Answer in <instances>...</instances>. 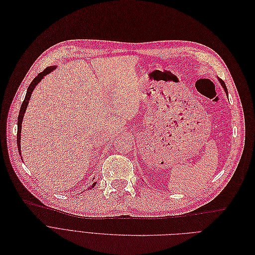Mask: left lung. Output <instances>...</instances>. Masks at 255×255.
<instances>
[{"label": "left lung", "mask_w": 255, "mask_h": 255, "mask_svg": "<svg viewBox=\"0 0 255 255\" xmlns=\"http://www.w3.org/2000/svg\"><path fill=\"white\" fill-rule=\"evenodd\" d=\"M219 81H220V83H221V85L223 86V88H224V90H225V92H226V94H228L227 93V88H226V85H225V83H224V81H222L221 79H219Z\"/></svg>", "instance_id": "8db88e82"}]
</instances>
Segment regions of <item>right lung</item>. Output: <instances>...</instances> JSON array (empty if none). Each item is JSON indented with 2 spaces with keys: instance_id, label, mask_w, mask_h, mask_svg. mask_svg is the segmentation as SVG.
Instances as JSON below:
<instances>
[{
  "instance_id": "1",
  "label": "right lung",
  "mask_w": 255,
  "mask_h": 255,
  "mask_svg": "<svg viewBox=\"0 0 255 255\" xmlns=\"http://www.w3.org/2000/svg\"><path fill=\"white\" fill-rule=\"evenodd\" d=\"M55 67L54 66H51V67H46L42 72H40V74H38L37 76H36L34 78V80L31 82V84L29 85V88L27 90V94H26V98L25 100H23L22 104H21V107H20V110H19V114H18V118H17V148H18V152L20 154V130H21V123H22V118H23V114H25L26 112V109H27V106H28V103L30 101V98H31V94L35 88L36 85H37L44 76H46L47 74H50V72L52 70H54ZM96 183H94L91 188L94 187ZM89 188V189H91Z\"/></svg>"
}]
</instances>
